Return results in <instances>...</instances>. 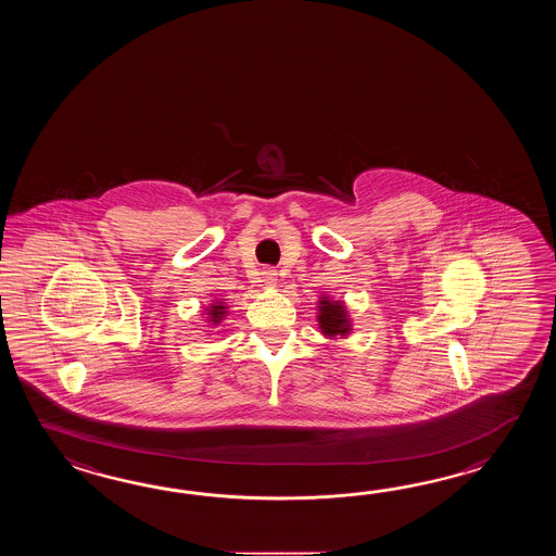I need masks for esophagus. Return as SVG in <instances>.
Segmentation results:
<instances>
[{"label": "esophagus", "mask_w": 556, "mask_h": 556, "mask_svg": "<svg viewBox=\"0 0 556 556\" xmlns=\"http://www.w3.org/2000/svg\"><path fill=\"white\" fill-rule=\"evenodd\" d=\"M261 282L264 288H274L276 282H278V273L273 270V268H266V270H262Z\"/></svg>", "instance_id": "34e87169"}]
</instances>
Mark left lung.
<instances>
[{
  "label": "left lung",
  "mask_w": 556,
  "mask_h": 556,
  "mask_svg": "<svg viewBox=\"0 0 556 556\" xmlns=\"http://www.w3.org/2000/svg\"><path fill=\"white\" fill-rule=\"evenodd\" d=\"M319 306V328L321 333L336 338V336H345L352 330L350 318L345 314V307L342 302H331V300H321Z\"/></svg>",
  "instance_id": "1"
}]
</instances>
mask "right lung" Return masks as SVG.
Wrapping results in <instances>:
<instances>
[{
	"label": "right lung",
	"instance_id": "add662e5",
	"mask_svg": "<svg viewBox=\"0 0 556 556\" xmlns=\"http://www.w3.org/2000/svg\"><path fill=\"white\" fill-rule=\"evenodd\" d=\"M226 316V306L223 302H214L211 309H208V321H213L214 326L220 324Z\"/></svg>",
	"mask_w": 556,
	"mask_h": 556
}]
</instances>
